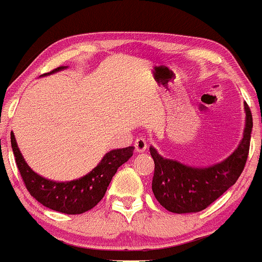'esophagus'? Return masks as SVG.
Returning <instances> with one entry per match:
<instances>
[{
  "mask_svg": "<svg viewBox=\"0 0 262 262\" xmlns=\"http://www.w3.org/2000/svg\"><path fill=\"white\" fill-rule=\"evenodd\" d=\"M134 146H135V151H136L137 154H142V152H145L147 148L146 141L145 139H142V137H139V139L135 141Z\"/></svg>",
  "mask_w": 262,
  "mask_h": 262,
  "instance_id": "obj_1",
  "label": "esophagus"
}]
</instances>
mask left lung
<instances>
[{
  "instance_id": "8db88e82",
  "label": "left lung",
  "mask_w": 262,
  "mask_h": 262,
  "mask_svg": "<svg viewBox=\"0 0 262 262\" xmlns=\"http://www.w3.org/2000/svg\"><path fill=\"white\" fill-rule=\"evenodd\" d=\"M243 139L235 151L222 162L207 167H194L164 158L155 147H149L155 161L152 192L167 210L177 214L198 213L226 192L242 174L249 155L252 115L248 104Z\"/></svg>"
}]
</instances>
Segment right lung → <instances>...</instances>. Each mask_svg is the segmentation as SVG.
<instances>
[{
  "label": "right lung",
  "mask_w": 262,
  "mask_h": 262,
  "mask_svg": "<svg viewBox=\"0 0 262 262\" xmlns=\"http://www.w3.org/2000/svg\"><path fill=\"white\" fill-rule=\"evenodd\" d=\"M67 68L59 67L43 75L54 74ZM11 146L29 194L44 207L64 214H83L93 209L104 198L117 168L130 160L135 149L132 146L111 149L88 174L74 181L55 182L42 177L28 166L20 154L13 132H11Z\"/></svg>",
  "instance_id": "obj_1"
}]
</instances>
